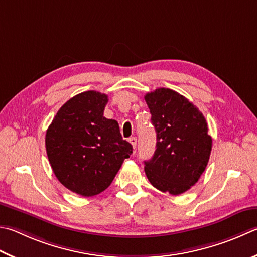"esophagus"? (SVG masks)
I'll use <instances>...</instances> for the list:
<instances>
[{
	"mask_svg": "<svg viewBox=\"0 0 257 257\" xmlns=\"http://www.w3.org/2000/svg\"><path fill=\"white\" fill-rule=\"evenodd\" d=\"M128 141H129V143H130V144L133 145L134 149L136 148V145H137V138H136V137H130V138L128 139Z\"/></svg>",
	"mask_w": 257,
	"mask_h": 257,
	"instance_id": "obj_1",
	"label": "esophagus"
}]
</instances>
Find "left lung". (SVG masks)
Here are the masks:
<instances>
[{
    "mask_svg": "<svg viewBox=\"0 0 257 257\" xmlns=\"http://www.w3.org/2000/svg\"><path fill=\"white\" fill-rule=\"evenodd\" d=\"M145 101L156 132V149L145 161L154 188L179 195L197 183L206 170L212 139L206 118L186 97L170 88L147 93Z\"/></svg>",
    "mask_w": 257,
    "mask_h": 257,
    "instance_id": "1",
    "label": "left lung"
}]
</instances>
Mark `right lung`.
Returning a JSON list of instances; mask_svg holds the SVG:
<instances>
[{"instance_id": "add662e5", "label": "right lung", "mask_w": 257, "mask_h": 257, "mask_svg": "<svg viewBox=\"0 0 257 257\" xmlns=\"http://www.w3.org/2000/svg\"><path fill=\"white\" fill-rule=\"evenodd\" d=\"M106 103L103 93H80L58 110L46 132V151L56 177L82 197L108 188L133 153L118 122L103 116Z\"/></svg>"}]
</instances>
